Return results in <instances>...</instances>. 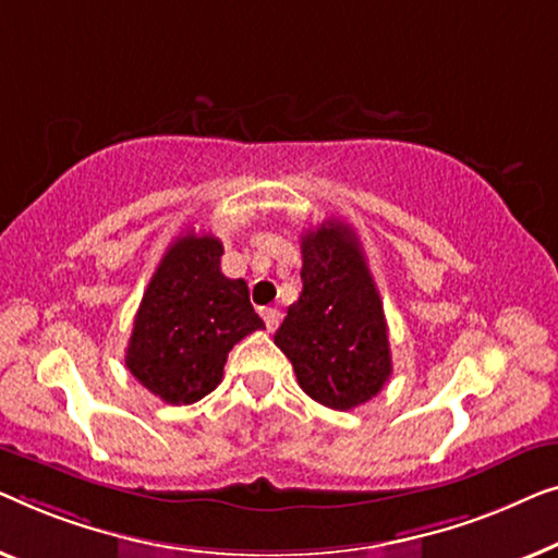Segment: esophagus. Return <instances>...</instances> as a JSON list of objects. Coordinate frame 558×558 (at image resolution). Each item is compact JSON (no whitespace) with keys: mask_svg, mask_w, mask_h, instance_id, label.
I'll return each mask as SVG.
<instances>
[{"mask_svg":"<svg viewBox=\"0 0 558 558\" xmlns=\"http://www.w3.org/2000/svg\"><path fill=\"white\" fill-rule=\"evenodd\" d=\"M260 316L265 320V326H268V331H276L278 324H280V311L278 308H263Z\"/></svg>","mask_w":558,"mask_h":558,"instance_id":"esophagus-1","label":"esophagus"}]
</instances>
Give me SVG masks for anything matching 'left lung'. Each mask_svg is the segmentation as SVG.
I'll return each instance as SVG.
<instances>
[{
  "instance_id": "8db88e82",
  "label": "left lung",
  "mask_w": 558,
  "mask_h": 558,
  "mask_svg": "<svg viewBox=\"0 0 558 558\" xmlns=\"http://www.w3.org/2000/svg\"><path fill=\"white\" fill-rule=\"evenodd\" d=\"M303 293L288 308L276 347L311 399L347 412L391 376L387 318L364 250L349 225L326 219L301 238Z\"/></svg>"
}]
</instances>
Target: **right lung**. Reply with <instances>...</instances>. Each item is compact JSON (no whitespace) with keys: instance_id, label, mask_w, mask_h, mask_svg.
<instances>
[{"instance_id":"1","label":"right lung","mask_w":558,"mask_h":558,"mask_svg":"<svg viewBox=\"0 0 558 558\" xmlns=\"http://www.w3.org/2000/svg\"><path fill=\"white\" fill-rule=\"evenodd\" d=\"M222 242L192 230L171 242L141 298L125 366L167 404H194L222 381L225 361L265 328L247 282L219 270Z\"/></svg>"}]
</instances>
